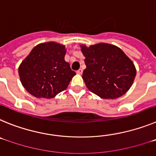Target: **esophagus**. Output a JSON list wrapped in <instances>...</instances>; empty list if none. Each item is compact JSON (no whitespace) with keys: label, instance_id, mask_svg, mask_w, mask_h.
Wrapping results in <instances>:
<instances>
[{"label":"esophagus","instance_id":"obj_1","mask_svg":"<svg viewBox=\"0 0 156 156\" xmlns=\"http://www.w3.org/2000/svg\"><path fill=\"white\" fill-rule=\"evenodd\" d=\"M76 73L77 74H80V75H81V74L83 73V69H80L79 70H77Z\"/></svg>","mask_w":156,"mask_h":156}]
</instances>
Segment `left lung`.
<instances>
[{
    "label": "left lung",
    "mask_w": 156,
    "mask_h": 156,
    "mask_svg": "<svg viewBox=\"0 0 156 156\" xmlns=\"http://www.w3.org/2000/svg\"><path fill=\"white\" fill-rule=\"evenodd\" d=\"M81 51L87 66L83 79L90 91L101 98L114 99L130 88L136 69L120 48L101 43L89 48L81 45Z\"/></svg>",
    "instance_id": "1"
}]
</instances>
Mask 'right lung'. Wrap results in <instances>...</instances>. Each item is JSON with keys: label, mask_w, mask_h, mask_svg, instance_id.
Masks as SVG:
<instances>
[{"label": "right lung", "mask_w": 156, "mask_h": 156, "mask_svg": "<svg viewBox=\"0 0 156 156\" xmlns=\"http://www.w3.org/2000/svg\"><path fill=\"white\" fill-rule=\"evenodd\" d=\"M65 46L55 42L34 48L19 68L26 90L38 98H52L66 90L76 73L65 61Z\"/></svg>", "instance_id": "obj_1"}]
</instances>
